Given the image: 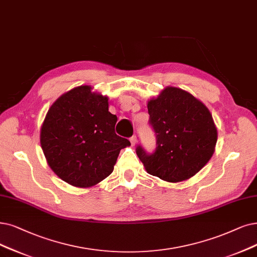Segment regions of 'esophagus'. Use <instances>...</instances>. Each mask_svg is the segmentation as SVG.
Segmentation results:
<instances>
[{
	"instance_id": "obj_1",
	"label": "esophagus",
	"mask_w": 257,
	"mask_h": 257,
	"mask_svg": "<svg viewBox=\"0 0 257 257\" xmlns=\"http://www.w3.org/2000/svg\"><path fill=\"white\" fill-rule=\"evenodd\" d=\"M130 140H131L132 146H135V145H136V142H137V137H136V136H132Z\"/></svg>"
}]
</instances>
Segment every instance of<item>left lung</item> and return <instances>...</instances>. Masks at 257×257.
I'll return each mask as SVG.
<instances>
[{"mask_svg":"<svg viewBox=\"0 0 257 257\" xmlns=\"http://www.w3.org/2000/svg\"><path fill=\"white\" fill-rule=\"evenodd\" d=\"M148 110L156 149L152 154L136 149L147 172L168 182L194 176L211 159L217 141L208 107L188 91L169 86L148 102Z\"/></svg>","mask_w":257,"mask_h":257,"instance_id":"obj_1","label":"left lung"}]
</instances>
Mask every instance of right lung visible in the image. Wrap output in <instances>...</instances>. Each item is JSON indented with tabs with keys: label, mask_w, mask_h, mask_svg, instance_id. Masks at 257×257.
I'll use <instances>...</instances> for the list:
<instances>
[{
	"label": "right lung",
	"mask_w": 257,
	"mask_h": 257,
	"mask_svg": "<svg viewBox=\"0 0 257 257\" xmlns=\"http://www.w3.org/2000/svg\"><path fill=\"white\" fill-rule=\"evenodd\" d=\"M108 98L81 85L59 97L47 111L40 142L48 166L65 182L90 188L110 175L131 142L115 133Z\"/></svg>",
	"instance_id": "right-lung-1"
}]
</instances>
